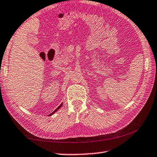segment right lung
<instances>
[{
  "instance_id": "right-lung-1",
  "label": "right lung",
  "mask_w": 157,
  "mask_h": 157,
  "mask_svg": "<svg viewBox=\"0 0 157 157\" xmlns=\"http://www.w3.org/2000/svg\"><path fill=\"white\" fill-rule=\"evenodd\" d=\"M62 104H61V105H60V106H59V107H58V108H57V109H56V110H54V111H53V112H52V113H51V114H50V115H49V116H52V114H54V113H55V112H56V111H57V110H58V109H60V107H61V106H62Z\"/></svg>"
}]
</instances>
